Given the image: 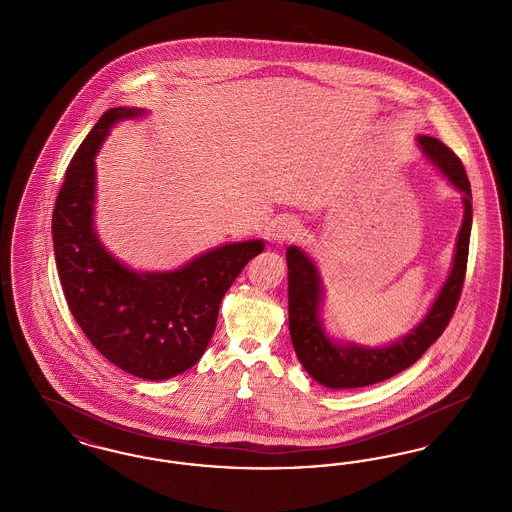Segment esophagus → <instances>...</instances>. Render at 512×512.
<instances>
[{
	"label": "esophagus",
	"mask_w": 512,
	"mask_h": 512,
	"mask_svg": "<svg viewBox=\"0 0 512 512\" xmlns=\"http://www.w3.org/2000/svg\"><path fill=\"white\" fill-rule=\"evenodd\" d=\"M301 234L299 222L292 219L278 220L272 226V240L274 242H288V240H295Z\"/></svg>",
	"instance_id": "obj_1"
}]
</instances>
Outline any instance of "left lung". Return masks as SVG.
<instances>
[{"label": "left lung", "instance_id": "obj_1", "mask_svg": "<svg viewBox=\"0 0 512 512\" xmlns=\"http://www.w3.org/2000/svg\"><path fill=\"white\" fill-rule=\"evenodd\" d=\"M426 161L463 194L464 215L453 263L426 315L411 332L382 345H363L332 336L322 320L324 280L313 257L301 247L286 249L290 336L307 374L330 390H353L384 382L416 363L438 340L455 313L463 290L472 230V192L461 159L432 136H416Z\"/></svg>", "mask_w": 512, "mask_h": 512}]
</instances>
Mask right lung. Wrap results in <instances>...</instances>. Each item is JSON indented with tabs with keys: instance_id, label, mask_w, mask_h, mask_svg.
I'll list each match as a JSON object with an SVG mask.
<instances>
[{
	"instance_id": "1",
	"label": "right lung",
	"mask_w": 512,
	"mask_h": 512,
	"mask_svg": "<svg viewBox=\"0 0 512 512\" xmlns=\"http://www.w3.org/2000/svg\"><path fill=\"white\" fill-rule=\"evenodd\" d=\"M149 115L113 107L86 136L57 195L51 236L69 309L99 353L142 380H169L201 359L213 338L219 307L242 268L265 242H228L172 270H136L99 240L96 155L122 121Z\"/></svg>"
}]
</instances>
